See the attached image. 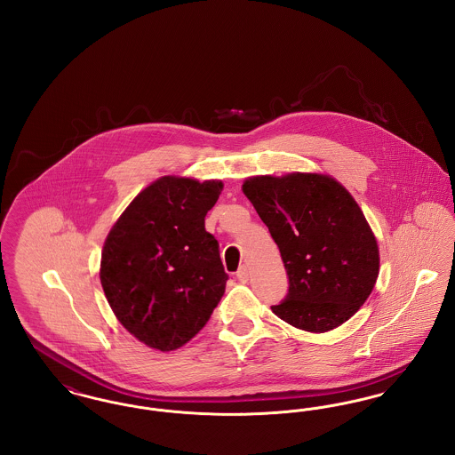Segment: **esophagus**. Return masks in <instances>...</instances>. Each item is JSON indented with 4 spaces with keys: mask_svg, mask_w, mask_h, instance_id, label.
Segmentation results:
<instances>
[{
    "mask_svg": "<svg viewBox=\"0 0 455 455\" xmlns=\"http://www.w3.org/2000/svg\"><path fill=\"white\" fill-rule=\"evenodd\" d=\"M237 280L240 283L249 282V269H247V266H242V267H240V269H238Z\"/></svg>",
    "mask_w": 455,
    "mask_h": 455,
    "instance_id": "34e87169",
    "label": "esophagus"
}]
</instances>
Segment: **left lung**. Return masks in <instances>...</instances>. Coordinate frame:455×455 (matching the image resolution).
I'll return each instance as SVG.
<instances>
[{
  "label": "left lung",
  "mask_w": 455,
  "mask_h": 455,
  "mask_svg": "<svg viewBox=\"0 0 455 455\" xmlns=\"http://www.w3.org/2000/svg\"><path fill=\"white\" fill-rule=\"evenodd\" d=\"M276 242L288 295L271 310L325 332L365 303L379 276V245L353 196L324 173L249 177L242 186Z\"/></svg>",
  "instance_id": "8db88e82"
}]
</instances>
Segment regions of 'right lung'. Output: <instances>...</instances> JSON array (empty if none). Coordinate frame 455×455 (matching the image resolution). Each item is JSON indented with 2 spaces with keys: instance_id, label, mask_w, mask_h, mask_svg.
Returning a JSON list of instances; mask_svg holds the SVG:
<instances>
[{
  "instance_id": "1",
  "label": "right lung",
  "mask_w": 455,
  "mask_h": 455,
  "mask_svg": "<svg viewBox=\"0 0 455 455\" xmlns=\"http://www.w3.org/2000/svg\"><path fill=\"white\" fill-rule=\"evenodd\" d=\"M221 180L165 175L131 201L110 228L100 283L119 323L147 347L172 351L204 327L228 275L204 217Z\"/></svg>"
}]
</instances>
